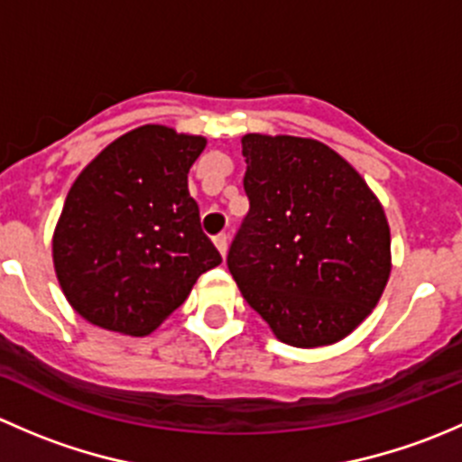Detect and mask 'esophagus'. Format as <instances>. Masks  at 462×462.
<instances>
[{"mask_svg":"<svg viewBox=\"0 0 462 462\" xmlns=\"http://www.w3.org/2000/svg\"><path fill=\"white\" fill-rule=\"evenodd\" d=\"M214 245H217V248H218L221 257H226V254H227V235H217V236H214Z\"/></svg>","mask_w":462,"mask_h":462,"instance_id":"1","label":"esophagus"}]
</instances>
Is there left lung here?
I'll return each mask as SVG.
<instances>
[{
  "instance_id": "obj_1",
  "label": "left lung",
  "mask_w": 462,
  "mask_h": 462,
  "mask_svg": "<svg viewBox=\"0 0 462 462\" xmlns=\"http://www.w3.org/2000/svg\"><path fill=\"white\" fill-rule=\"evenodd\" d=\"M250 209L227 268L277 339L335 344L365 321L391 273L384 209L360 174L324 143L245 134Z\"/></svg>"
}]
</instances>
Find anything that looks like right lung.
<instances>
[{"instance_id": "right-lung-1", "label": "right lung", "mask_w": 462, "mask_h": 462, "mask_svg": "<svg viewBox=\"0 0 462 462\" xmlns=\"http://www.w3.org/2000/svg\"><path fill=\"white\" fill-rule=\"evenodd\" d=\"M203 149V136L144 125L78 176L55 227L53 265L87 321L136 337L152 333L221 263L188 189Z\"/></svg>"}]
</instances>
